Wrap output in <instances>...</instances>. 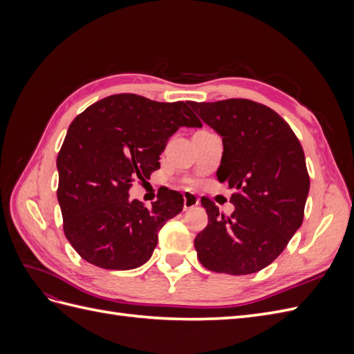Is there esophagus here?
<instances>
[{
  "mask_svg": "<svg viewBox=\"0 0 354 354\" xmlns=\"http://www.w3.org/2000/svg\"><path fill=\"white\" fill-rule=\"evenodd\" d=\"M183 199H185V202H183L185 211L192 209V208H195L196 205H199V198L195 194H192V192H185Z\"/></svg>",
  "mask_w": 354,
  "mask_h": 354,
  "instance_id": "esophagus-1",
  "label": "esophagus"
}]
</instances>
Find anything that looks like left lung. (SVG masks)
<instances>
[{
  "instance_id": "1",
  "label": "left lung",
  "mask_w": 354,
  "mask_h": 354,
  "mask_svg": "<svg viewBox=\"0 0 354 354\" xmlns=\"http://www.w3.org/2000/svg\"><path fill=\"white\" fill-rule=\"evenodd\" d=\"M223 137L217 178L233 189L234 211L224 216L202 198L208 224L195 238L208 270L255 273L273 263L304 218L310 177L301 143L273 109L248 99L189 103Z\"/></svg>"
}]
</instances>
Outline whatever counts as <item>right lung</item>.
I'll use <instances>...</instances> for the list:
<instances>
[{
	"label": "right lung",
	"mask_w": 354,
	"mask_h": 354,
	"mask_svg": "<svg viewBox=\"0 0 354 354\" xmlns=\"http://www.w3.org/2000/svg\"><path fill=\"white\" fill-rule=\"evenodd\" d=\"M180 127H202L185 102L137 94L109 95L72 121L57 155V199L65 236L81 259L108 270L136 269L151 259L158 232L185 199L165 187L147 209L128 199V190L159 168Z\"/></svg>",
	"instance_id": "1"
}]
</instances>
